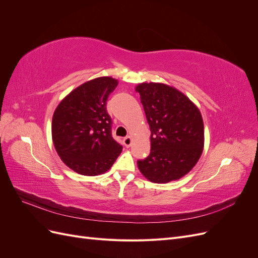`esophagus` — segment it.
Listing matches in <instances>:
<instances>
[{
	"label": "esophagus",
	"mask_w": 258,
	"mask_h": 258,
	"mask_svg": "<svg viewBox=\"0 0 258 258\" xmlns=\"http://www.w3.org/2000/svg\"><path fill=\"white\" fill-rule=\"evenodd\" d=\"M122 142H123V145H124V146L129 147V146L131 145V143H132V138H131V137H126V138H124V139L122 140Z\"/></svg>",
	"instance_id": "34e87169"
}]
</instances>
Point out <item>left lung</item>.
Masks as SVG:
<instances>
[{
    "label": "left lung",
    "instance_id": "obj_1",
    "mask_svg": "<svg viewBox=\"0 0 258 258\" xmlns=\"http://www.w3.org/2000/svg\"><path fill=\"white\" fill-rule=\"evenodd\" d=\"M140 93L151 129V153L138 160L153 183L181 178L195 167L204 150L205 128L198 107L184 93L160 83H142Z\"/></svg>",
    "mask_w": 258,
    "mask_h": 258
}]
</instances>
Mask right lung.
Wrapping results in <instances>:
<instances>
[{"label": "right lung", "instance_id": "add662e5", "mask_svg": "<svg viewBox=\"0 0 258 258\" xmlns=\"http://www.w3.org/2000/svg\"><path fill=\"white\" fill-rule=\"evenodd\" d=\"M118 82L98 77L79 86L61 101L52 116L54 148L75 172L95 176L110 169L122 146L112 137V118L106 111L108 96Z\"/></svg>", "mask_w": 258, "mask_h": 258}]
</instances>
